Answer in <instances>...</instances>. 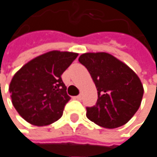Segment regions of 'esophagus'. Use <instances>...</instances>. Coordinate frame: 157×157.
Instances as JSON below:
<instances>
[{"mask_svg":"<svg viewBox=\"0 0 157 157\" xmlns=\"http://www.w3.org/2000/svg\"><path fill=\"white\" fill-rule=\"evenodd\" d=\"M75 99H77V100H81V99H82V94H79V95H77V96H75Z\"/></svg>","mask_w":157,"mask_h":157,"instance_id":"obj_1","label":"esophagus"}]
</instances>
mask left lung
Wrapping results in <instances>:
<instances>
[{
    "label": "left lung",
    "mask_w": 157,
    "mask_h": 157,
    "mask_svg": "<svg viewBox=\"0 0 157 157\" xmlns=\"http://www.w3.org/2000/svg\"><path fill=\"white\" fill-rule=\"evenodd\" d=\"M97 89L96 105L86 108V116L105 128L125 124L141 105L144 87L137 75L107 52H85L79 57Z\"/></svg>",
    "instance_id": "left-lung-1"
}]
</instances>
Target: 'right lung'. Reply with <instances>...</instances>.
<instances>
[{
  "mask_svg": "<svg viewBox=\"0 0 157 157\" xmlns=\"http://www.w3.org/2000/svg\"><path fill=\"white\" fill-rule=\"evenodd\" d=\"M78 53L51 51L25 63L12 79L9 91L18 113L37 126L59 120L71 97L61 75Z\"/></svg>",
  "mask_w": 157,
  "mask_h": 157,
  "instance_id": "right-lung-1",
  "label": "right lung"
}]
</instances>
